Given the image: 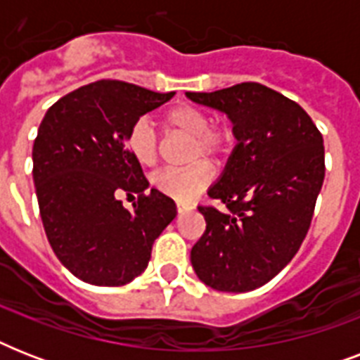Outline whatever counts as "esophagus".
Returning a JSON list of instances; mask_svg holds the SVG:
<instances>
[{
	"label": "esophagus",
	"mask_w": 360,
	"mask_h": 360,
	"mask_svg": "<svg viewBox=\"0 0 360 360\" xmlns=\"http://www.w3.org/2000/svg\"><path fill=\"white\" fill-rule=\"evenodd\" d=\"M188 209H191V205H188V203L177 202V211H179V213H186Z\"/></svg>",
	"instance_id": "esophagus-1"
}]
</instances>
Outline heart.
Returning <instances> with one entry per match:
<instances>
[{
    "instance_id": "heart-1",
    "label": "heart",
    "mask_w": 360,
    "mask_h": 360,
    "mask_svg": "<svg viewBox=\"0 0 360 360\" xmlns=\"http://www.w3.org/2000/svg\"><path fill=\"white\" fill-rule=\"evenodd\" d=\"M166 129L177 130L192 138L191 160H220L233 143V132L228 124H213L203 110L181 104L168 110L162 117ZM129 149L141 166H155L158 160V143L155 130L147 120H138L129 132ZM213 181V169L207 162H194L186 168H168L155 175V185L177 202H188L203 192Z\"/></svg>"
}]
</instances>
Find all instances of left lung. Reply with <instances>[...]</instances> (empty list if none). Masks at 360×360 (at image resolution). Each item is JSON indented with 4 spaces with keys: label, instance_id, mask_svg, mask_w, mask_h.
<instances>
[{
    "label": "left lung",
    "instance_id": "obj_1",
    "mask_svg": "<svg viewBox=\"0 0 360 360\" xmlns=\"http://www.w3.org/2000/svg\"><path fill=\"white\" fill-rule=\"evenodd\" d=\"M186 97L228 114L237 138L207 192L222 209L198 205L205 231L192 246V267L214 290H256L291 262L310 230L325 179L323 136L295 101L256 82Z\"/></svg>",
    "mask_w": 360,
    "mask_h": 360
}]
</instances>
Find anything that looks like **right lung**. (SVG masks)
<instances>
[{"label": "right lung", "mask_w": 360, "mask_h": 360, "mask_svg": "<svg viewBox=\"0 0 360 360\" xmlns=\"http://www.w3.org/2000/svg\"><path fill=\"white\" fill-rule=\"evenodd\" d=\"M174 95L98 80L59 98L39 127L33 181L42 226L59 262L87 284L114 288L143 273L153 243L177 214L172 198L147 192L127 147L132 124ZM120 193L139 196L134 212Z\"/></svg>", "instance_id": "1"}]
</instances>
